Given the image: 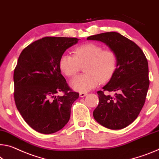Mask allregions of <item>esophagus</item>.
<instances>
[{"label": "esophagus", "mask_w": 159, "mask_h": 159, "mask_svg": "<svg viewBox=\"0 0 159 159\" xmlns=\"http://www.w3.org/2000/svg\"><path fill=\"white\" fill-rule=\"evenodd\" d=\"M87 95H88V93H80L79 96L81 97V98H84L85 96H86Z\"/></svg>", "instance_id": "obj_1"}]
</instances>
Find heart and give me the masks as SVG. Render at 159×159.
Returning a JSON list of instances; mask_svg holds the SVG:
<instances>
[{
	"label": "heart",
	"instance_id": "heart-1",
	"mask_svg": "<svg viewBox=\"0 0 159 159\" xmlns=\"http://www.w3.org/2000/svg\"><path fill=\"white\" fill-rule=\"evenodd\" d=\"M85 74L79 75L70 82L75 90L84 93L94 89L100 82H105L112 76L117 64L115 53L103 49L99 44L86 43L75 48L74 55L64 54L59 61L61 71L67 77L75 76L84 66Z\"/></svg>",
	"mask_w": 159,
	"mask_h": 159
}]
</instances>
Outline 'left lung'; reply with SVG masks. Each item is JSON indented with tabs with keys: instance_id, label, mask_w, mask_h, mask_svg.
Instances as JSON below:
<instances>
[{
	"instance_id": "obj_1",
	"label": "left lung",
	"mask_w": 159,
	"mask_h": 159,
	"mask_svg": "<svg viewBox=\"0 0 159 159\" xmlns=\"http://www.w3.org/2000/svg\"><path fill=\"white\" fill-rule=\"evenodd\" d=\"M87 39L105 43L117 59L110 81L102 91L97 92L99 103L93 111V117L108 129H123L134 122L144 105L149 86L147 58L134 42L117 32L93 35ZM104 91L115 92V97L105 96Z\"/></svg>"
}]
</instances>
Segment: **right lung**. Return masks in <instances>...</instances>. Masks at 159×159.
Instances as JSON below:
<instances>
[{"mask_svg":"<svg viewBox=\"0 0 159 159\" xmlns=\"http://www.w3.org/2000/svg\"><path fill=\"white\" fill-rule=\"evenodd\" d=\"M79 39L46 37L22 50L14 70L17 109L30 127L42 134L61 129L79 94L72 91L61 74L59 61ZM63 92L62 97L56 93Z\"/></svg>","mask_w":159,"mask_h":159,"instance_id":"right-lung-1","label":"right lung"}]
</instances>
